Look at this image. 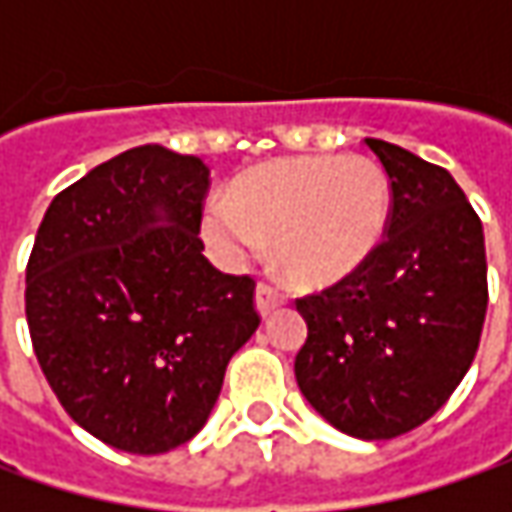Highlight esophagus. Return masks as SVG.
<instances>
[{
	"mask_svg": "<svg viewBox=\"0 0 512 512\" xmlns=\"http://www.w3.org/2000/svg\"><path fill=\"white\" fill-rule=\"evenodd\" d=\"M282 305H285V296L279 290H273L270 285L256 287V310H259L262 319H267L273 310H279Z\"/></svg>",
	"mask_w": 512,
	"mask_h": 512,
	"instance_id": "34e87169",
	"label": "esophagus"
}]
</instances>
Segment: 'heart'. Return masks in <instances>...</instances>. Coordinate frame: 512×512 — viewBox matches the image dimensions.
I'll return each instance as SVG.
<instances>
[{"instance_id": "b5f03b06", "label": "heart", "mask_w": 512, "mask_h": 512, "mask_svg": "<svg viewBox=\"0 0 512 512\" xmlns=\"http://www.w3.org/2000/svg\"><path fill=\"white\" fill-rule=\"evenodd\" d=\"M393 193L367 156H293L242 173L227 202L202 213V236L227 267L265 250L299 287H330L353 276L382 245Z\"/></svg>"}]
</instances>
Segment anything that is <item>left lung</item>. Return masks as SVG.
Listing matches in <instances>:
<instances>
[{"label":"left lung","instance_id":"1","mask_svg":"<svg viewBox=\"0 0 512 512\" xmlns=\"http://www.w3.org/2000/svg\"><path fill=\"white\" fill-rule=\"evenodd\" d=\"M364 142L393 190L387 239L353 276L296 302L307 322L296 382L336 430L379 442L427 422L470 370L487 259L482 222L447 170Z\"/></svg>","mask_w":512,"mask_h":512}]
</instances>
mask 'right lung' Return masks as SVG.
<instances>
[{
  "mask_svg": "<svg viewBox=\"0 0 512 512\" xmlns=\"http://www.w3.org/2000/svg\"><path fill=\"white\" fill-rule=\"evenodd\" d=\"M199 156L139 145L65 187L28 262L30 339L68 416L125 453L190 442L256 333L253 279L202 256Z\"/></svg>",
  "mask_w": 512,
  "mask_h": 512,
  "instance_id": "add662e5",
  "label": "right lung"
}]
</instances>
